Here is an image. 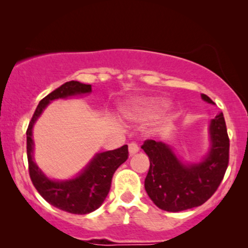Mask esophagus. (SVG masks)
Listing matches in <instances>:
<instances>
[{"label":"esophagus","instance_id":"1","mask_svg":"<svg viewBox=\"0 0 248 248\" xmlns=\"http://www.w3.org/2000/svg\"><path fill=\"white\" fill-rule=\"evenodd\" d=\"M139 150H140V147H139L138 142H131V143L128 144V152H130V155H135Z\"/></svg>","mask_w":248,"mask_h":248}]
</instances>
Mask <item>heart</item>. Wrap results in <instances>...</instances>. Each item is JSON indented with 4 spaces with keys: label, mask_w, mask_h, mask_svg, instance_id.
I'll use <instances>...</instances> for the list:
<instances>
[{
    "label": "heart",
    "mask_w": 248,
    "mask_h": 248,
    "mask_svg": "<svg viewBox=\"0 0 248 248\" xmlns=\"http://www.w3.org/2000/svg\"><path fill=\"white\" fill-rule=\"evenodd\" d=\"M161 103H159V101H155V100H147L144 101L143 104H142V110L141 111H145V113H150L155 108H158L160 106Z\"/></svg>",
    "instance_id": "1"
}]
</instances>
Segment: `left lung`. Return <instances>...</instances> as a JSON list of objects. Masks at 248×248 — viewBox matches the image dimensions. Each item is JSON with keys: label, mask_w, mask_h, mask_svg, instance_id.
Here are the masks:
<instances>
[{"label": "left lung", "mask_w": 248, "mask_h": 248, "mask_svg": "<svg viewBox=\"0 0 248 248\" xmlns=\"http://www.w3.org/2000/svg\"><path fill=\"white\" fill-rule=\"evenodd\" d=\"M202 99L213 101L202 94ZM211 150L200 164L185 166L167 144L145 140L141 145L150 160L144 187L159 209L178 212L202 205L218 189L229 164V137L223 114L210 124Z\"/></svg>", "instance_id": "obj_1"}]
</instances>
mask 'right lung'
Masks as SVG:
<instances>
[{
  "label": "right lung",
  "instance_id": "add662e5",
  "mask_svg": "<svg viewBox=\"0 0 248 248\" xmlns=\"http://www.w3.org/2000/svg\"><path fill=\"white\" fill-rule=\"evenodd\" d=\"M90 91L91 84L78 81L62 84L39 101L27 128V157L29 176L33 186L49 204L73 215H87L103 204L109 193L114 172L128 158L127 145L98 154L77 178L55 182L47 178L33 162L32 126L44 108L52 100L78 93H88Z\"/></svg>",
  "mask_w": 248,
  "mask_h": 248
}]
</instances>
